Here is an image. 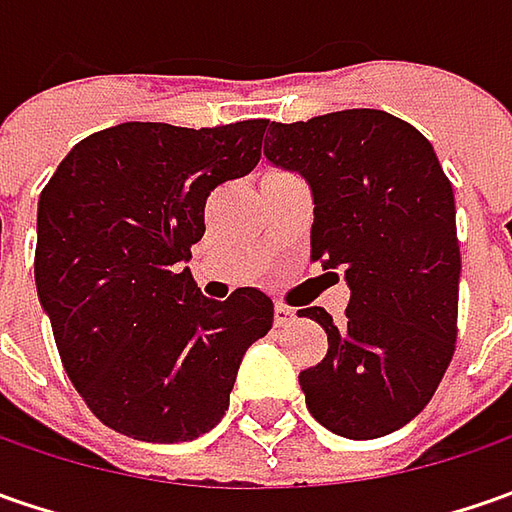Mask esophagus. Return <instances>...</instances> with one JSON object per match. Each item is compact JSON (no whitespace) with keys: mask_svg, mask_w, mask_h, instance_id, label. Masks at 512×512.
I'll list each match as a JSON object with an SVG mask.
<instances>
[{"mask_svg":"<svg viewBox=\"0 0 512 512\" xmlns=\"http://www.w3.org/2000/svg\"><path fill=\"white\" fill-rule=\"evenodd\" d=\"M293 319H296V316H293V310L287 305L273 307V322H276V327H287Z\"/></svg>","mask_w":512,"mask_h":512,"instance_id":"1","label":"esophagus"}]
</instances>
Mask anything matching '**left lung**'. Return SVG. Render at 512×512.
Instances as JSON below:
<instances>
[{"label":"left lung","instance_id":"obj_1","mask_svg":"<svg viewBox=\"0 0 512 512\" xmlns=\"http://www.w3.org/2000/svg\"><path fill=\"white\" fill-rule=\"evenodd\" d=\"M267 130V162L310 187V256L350 287L339 325L322 307L302 310L330 344L299 373L307 410L344 439L387 436L422 413L453 359L462 276L453 187L433 145L384 110Z\"/></svg>","mask_w":512,"mask_h":512}]
</instances>
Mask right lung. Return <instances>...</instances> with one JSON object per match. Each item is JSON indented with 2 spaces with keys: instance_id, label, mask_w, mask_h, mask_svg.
<instances>
[{
  "instance_id": "right-lung-1",
  "label": "right lung",
  "mask_w": 512,
  "mask_h": 512,
  "mask_svg": "<svg viewBox=\"0 0 512 512\" xmlns=\"http://www.w3.org/2000/svg\"><path fill=\"white\" fill-rule=\"evenodd\" d=\"M265 130L125 122L82 139L39 196V305L73 387L116 433L187 442L216 427L273 325L267 293L216 302L185 267L210 190L256 168Z\"/></svg>"
}]
</instances>
